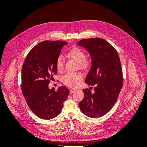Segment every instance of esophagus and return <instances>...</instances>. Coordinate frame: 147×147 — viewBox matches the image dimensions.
I'll return each mask as SVG.
<instances>
[{
    "instance_id": "34e87169",
    "label": "esophagus",
    "mask_w": 147,
    "mask_h": 147,
    "mask_svg": "<svg viewBox=\"0 0 147 147\" xmlns=\"http://www.w3.org/2000/svg\"><path fill=\"white\" fill-rule=\"evenodd\" d=\"M75 91H76V89H74V88H72L70 89L69 92H70V94H72V93H74Z\"/></svg>"
}]
</instances>
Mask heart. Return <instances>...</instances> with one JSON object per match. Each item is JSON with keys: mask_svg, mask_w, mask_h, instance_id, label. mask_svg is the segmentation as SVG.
Listing matches in <instances>:
<instances>
[{"mask_svg": "<svg viewBox=\"0 0 147 147\" xmlns=\"http://www.w3.org/2000/svg\"><path fill=\"white\" fill-rule=\"evenodd\" d=\"M67 56L78 63V67L82 69H86L91 65V61L85 57V53L81 48L73 47L67 52ZM57 71L61 72L64 67V60L62 56H59L56 61ZM83 80L80 73H67L62 78V82L66 86L70 87L78 86Z\"/></svg>", "mask_w": 147, "mask_h": 147, "instance_id": "b5f03b06", "label": "heart"}]
</instances>
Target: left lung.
Segmentation results:
<instances>
[{"label": "left lung", "instance_id": "8db88e82", "mask_svg": "<svg viewBox=\"0 0 147 147\" xmlns=\"http://www.w3.org/2000/svg\"><path fill=\"white\" fill-rule=\"evenodd\" d=\"M83 47L91 56L92 65L85 79L89 85H96L94 92L83 89L84 98L79 103L83 113L91 118L104 116L116 103L123 84V72L118 52L104 39H83Z\"/></svg>", "mask_w": 147, "mask_h": 147}]
</instances>
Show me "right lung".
I'll use <instances>...</instances> for the list:
<instances>
[{
    "instance_id": "obj_1",
    "label": "right lung",
    "mask_w": 147,
    "mask_h": 147,
    "mask_svg": "<svg viewBox=\"0 0 147 147\" xmlns=\"http://www.w3.org/2000/svg\"><path fill=\"white\" fill-rule=\"evenodd\" d=\"M67 44L61 40L39 43L29 52L23 65L22 92L31 111L41 119L57 117L69 94L68 88L64 86L57 91L48 88L53 75L57 74L56 59L62 48Z\"/></svg>"
}]
</instances>
